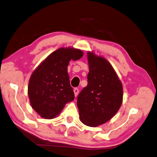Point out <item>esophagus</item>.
<instances>
[{
  "label": "esophagus",
  "mask_w": 157,
  "mask_h": 157,
  "mask_svg": "<svg viewBox=\"0 0 157 157\" xmlns=\"http://www.w3.org/2000/svg\"><path fill=\"white\" fill-rule=\"evenodd\" d=\"M74 95H75V97H76L77 96L78 94V92H79V90L78 88H74Z\"/></svg>",
  "instance_id": "obj_1"
}]
</instances>
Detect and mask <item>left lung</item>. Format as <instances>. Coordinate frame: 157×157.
<instances>
[{"label": "left lung", "instance_id": "left-lung-1", "mask_svg": "<svg viewBox=\"0 0 157 157\" xmlns=\"http://www.w3.org/2000/svg\"><path fill=\"white\" fill-rule=\"evenodd\" d=\"M87 60V86L77 97V106L81 121L97 127L108 122L119 111L123 101V86L105 58L89 52Z\"/></svg>", "mask_w": 157, "mask_h": 157}]
</instances>
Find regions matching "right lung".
I'll use <instances>...</instances> for the list:
<instances>
[{"label": "right lung", "instance_id": "add662e5", "mask_svg": "<svg viewBox=\"0 0 157 157\" xmlns=\"http://www.w3.org/2000/svg\"><path fill=\"white\" fill-rule=\"evenodd\" d=\"M83 56L81 49L61 48L52 52L33 71L28 84L32 108L46 119L58 116L65 104L74 99L67 66Z\"/></svg>", "mask_w": 157, "mask_h": 157}]
</instances>
